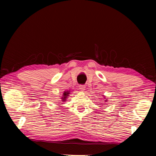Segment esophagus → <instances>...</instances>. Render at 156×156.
I'll use <instances>...</instances> for the list:
<instances>
[{"instance_id":"34e87169","label":"esophagus","mask_w":156,"mask_h":156,"mask_svg":"<svg viewBox=\"0 0 156 156\" xmlns=\"http://www.w3.org/2000/svg\"><path fill=\"white\" fill-rule=\"evenodd\" d=\"M85 86L84 85H79V89H81V90H84V89H85Z\"/></svg>"}]
</instances>
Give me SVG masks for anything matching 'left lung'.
Masks as SVG:
<instances>
[{
    "instance_id": "left-lung-1",
    "label": "left lung",
    "mask_w": 156,
    "mask_h": 156,
    "mask_svg": "<svg viewBox=\"0 0 156 156\" xmlns=\"http://www.w3.org/2000/svg\"><path fill=\"white\" fill-rule=\"evenodd\" d=\"M105 101H106V100H105Z\"/></svg>"
}]
</instances>
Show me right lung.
<instances>
[{"mask_svg": "<svg viewBox=\"0 0 156 156\" xmlns=\"http://www.w3.org/2000/svg\"><path fill=\"white\" fill-rule=\"evenodd\" d=\"M69 94V92H68V91H66V92H64L63 96H62V101H66V98H67V97L68 96Z\"/></svg>", "mask_w": 156, "mask_h": 156, "instance_id": "1", "label": "right lung"}]
</instances>
